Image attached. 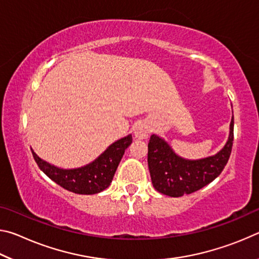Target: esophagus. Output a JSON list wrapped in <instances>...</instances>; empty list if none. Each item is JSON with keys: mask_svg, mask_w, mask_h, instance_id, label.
<instances>
[{"mask_svg": "<svg viewBox=\"0 0 259 259\" xmlns=\"http://www.w3.org/2000/svg\"><path fill=\"white\" fill-rule=\"evenodd\" d=\"M134 135L135 138L137 139H145L148 136V125L144 123V122H139V123L135 125Z\"/></svg>", "mask_w": 259, "mask_h": 259, "instance_id": "34e87169", "label": "esophagus"}]
</instances>
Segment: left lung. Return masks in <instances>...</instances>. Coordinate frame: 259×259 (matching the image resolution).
<instances>
[{"label":"left lung","instance_id":"obj_1","mask_svg":"<svg viewBox=\"0 0 259 259\" xmlns=\"http://www.w3.org/2000/svg\"><path fill=\"white\" fill-rule=\"evenodd\" d=\"M234 117L232 116L226 144L214 155L188 160L174 152L171 146L157 135L148 143L147 162L152 184L162 194L179 198L200 190L217 178L230 159L233 145Z\"/></svg>","mask_w":259,"mask_h":259}]
</instances>
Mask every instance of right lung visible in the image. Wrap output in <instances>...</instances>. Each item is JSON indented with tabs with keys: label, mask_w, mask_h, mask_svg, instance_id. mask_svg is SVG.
Instances as JSON below:
<instances>
[{
	"label": "right lung",
	"mask_w": 259,
	"mask_h": 259,
	"mask_svg": "<svg viewBox=\"0 0 259 259\" xmlns=\"http://www.w3.org/2000/svg\"><path fill=\"white\" fill-rule=\"evenodd\" d=\"M133 143V136L128 135L109 145L97 159L80 168L63 169L42 160L32 150L33 157L38 168L51 181L76 194H97L111 185L114 174L124 151Z\"/></svg>",
	"instance_id": "1"
}]
</instances>
